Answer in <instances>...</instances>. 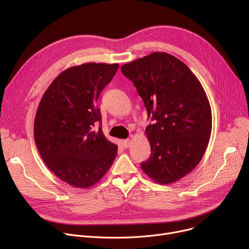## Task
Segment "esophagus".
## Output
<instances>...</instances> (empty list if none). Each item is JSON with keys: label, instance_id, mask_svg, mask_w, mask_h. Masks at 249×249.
Instances as JSON below:
<instances>
[{"label": "esophagus", "instance_id": "esophagus-1", "mask_svg": "<svg viewBox=\"0 0 249 249\" xmlns=\"http://www.w3.org/2000/svg\"><path fill=\"white\" fill-rule=\"evenodd\" d=\"M130 145H131V140H130V139L123 140V146H124L125 148H128Z\"/></svg>", "mask_w": 249, "mask_h": 249}]
</instances>
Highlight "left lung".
<instances>
[{
	"instance_id": "left-lung-1",
	"label": "left lung",
	"mask_w": 249,
	"mask_h": 249,
	"mask_svg": "<svg viewBox=\"0 0 249 249\" xmlns=\"http://www.w3.org/2000/svg\"><path fill=\"white\" fill-rule=\"evenodd\" d=\"M121 71L154 121L145 129L151 154L142 171L158 184H173L198 165L210 140L212 111L205 90L187 65L166 52L137 58Z\"/></svg>"
}]
</instances>
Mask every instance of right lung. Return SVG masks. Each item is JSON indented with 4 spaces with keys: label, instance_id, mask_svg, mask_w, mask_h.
<instances>
[{
    "label": "right lung",
    "instance_id": "add662e5",
    "mask_svg": "<svg viewBox=\"0 0 249 249\" xmlns=\"http://www.w3.org/2000/svg\"><path fill=\"white\" fill-rule=\"evenodd\" d=\"M118 63L87 62L59 73L43 94L34 120V140L45 164L58 178L88 189L108 172L118 146L105 137L97 101Z\"/></svg>",
    "mask_w": 249,
    "mask_h": 249
}]
</instances>
